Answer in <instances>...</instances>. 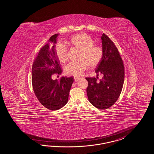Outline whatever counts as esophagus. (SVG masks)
Instances as JSON below:
<instances>
[{"label": "esophagus", "instance_id": "obj_1", "mask_svg": "<svg viewBox=\"0 0 154 154\" xmlns=\"http://www.w3.org/2000/svg\"><path fill=\"white\" fill-rule=\"evenodd\" d=\"M79 79H80V78H79V77H75L74 80H75V82H77V81H79Z\"/></svg>", "mask_w": 154, "mask_h": 154}]
</instances>
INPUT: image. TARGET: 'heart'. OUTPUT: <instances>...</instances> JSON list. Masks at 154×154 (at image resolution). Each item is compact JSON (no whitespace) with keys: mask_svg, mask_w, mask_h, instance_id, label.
<instances>
[{"mask_svg":"<svg viewBox=\"0 0 154 154\" xmlns=\"http://www.w3.org/2000/svg\"><path fill=\"white\" fill-rule=\"evenodd\" d=\"M66 43L71 48L79 50L78 62L69 63L64 68L66 75L79 77L89 66L94 68L100 63L103 56V50L101 46L95 44L92 38L85 33H79L71 37ZM55 55L60 64H64L68 60L66 46L59 42L55 46Z\"/></svg>","mask_w":154,"mask_h":154,"instance_id":"heart-1","label":"heart"}]
</instances>
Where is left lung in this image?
Returning <instances> with one entry per match:
<instances>
[{"instance_id":"obj_1","label":"left lung","mask_w":154,"mask_h":154,"mask_svg":"<svg viewBox=\"0 0 154 154\" xmlns=\"http://www.w3.org/2000/svg\"><path fill=\"white\" fill-rule=\"evenodd\" d=\"M103 56L95 72L103 75L100 82L95 77H87V95L89 101L96 108L104 110L112 106L121 94L125 79L123 63L116 46L107 35L101 36Z\"/></svg>"}]
</instances>
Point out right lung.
I'll list each match as a JSON object with an SVG mask.
<instances>
[{"mask_svg": "<svg viewBox=\"0 0 154 154\" xmlns=\"http://www.w3.org/2000/svg\"><path fill=\"white\" fill-rule=\"evenodd\" d=\"M58 33L50 37L38 53L32 68V83L35 95L40 103L50 110L62 108L67 103L73 77L51 79L60 75L62 69L55 55V46Z\"/></svg>", "mask_w": 154, "mask_h": 154, "instance_id": "right-lung-1", "label": "right lung"}]
</instances>
